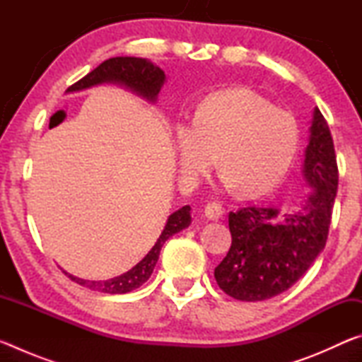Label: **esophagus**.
<instances>
[{"instance_id":"1","label":"esophagus","mask_w":362,"mask_h":362,"mask_svg":"<svg viewBox=\"0 0 362 362\" xmlns=\"http://www.w3.org/2000/svg\"><path fill=\"white\" fill-rule=\"evenodd\" d=\"M223 212H225L223 206L220 204V203H217V201H209V203L204 206V216L209 218V220L222 218Z\"/></svg>"}]
</instances>
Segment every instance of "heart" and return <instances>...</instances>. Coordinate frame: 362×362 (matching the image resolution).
Returning <instances> with one entry per match:
<instances>
[{
	"label": "heart",
	"instance_id": "obj_1",
	"mask_svg": "<svg viewBox=\"0 0 362 362\" xmlns=\"http://www.w3.org/2000/svg\"><path fill=\"white\" fill-rule=\"evenodd\" d=\"M298 145L296 116L246 88L209 94L196 107L192 126L175 127L183 177L193 180L206 174L218 155L223 180L249 198L267 194L283 182Z\"/></svg>",
	"mask_w": 362,
	"mask_h": 362
}]
</instances>
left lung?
Returning a JSON list of instances; mask_svg holds the SVG:
<instances>
[{
    "mask_svg": "<svg viewBox=\"0 0 362 362\" xmlns=\"http://www.w3.org/2000/svg\"><path fill=\"white\" fill-rule=\"evenodd\" d=\"M303 179L311 192L302 209L243 207L230 212L231 247L214 269L220 289L243 302H260L289 289L326 246L339 185V168L327 121L313 110Z\"/></svg>",
    "mask_w": 362,
    "mask_h": 362,
    "instance_id": "8db88e82",
    "label": "left lung"
}]
</instances>
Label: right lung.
Masks as SVG:
<instances>
[{"label": "right lung", "instance_id": "obj_1", "mask_svg": "<svg viewBox=\"0 0 362 362\" xmlns=\"http://www.w3.org/2000/svg\"><path fill=\"white\" fill-rule=\"evenodd\" d=\"M164 81H166L164 71L159 69V66L153 65L150 60L139 57H113L105 60V62H102L95 70L88 73V75L79 79L75 84H71L70 88L66 89V93L83 90L90 88V86L102 83H116L131 89L132 93L144 97L146 100L155 102ZM189 211H192V207L183 206L182 209L170 214L166 226H164V230L161 231V235H159L158 241L155 243V246L151 247L150 252L146 254L136 267L131 268L129 272L122 273L121 276H116L107 281H86L73 276V274L69 273L65 274H69V278L78 284L105 293H126L137 289V287L146 283L151 276L153 268H155L159 259V252H161L163 244L166 243L170 236L175 235V233L182 231L192 223Z\"/></svg>", "mask_w": 362, "mask_h": 362}]
</instances>
